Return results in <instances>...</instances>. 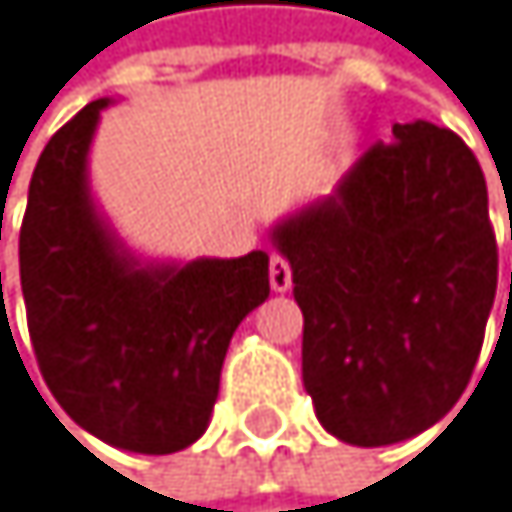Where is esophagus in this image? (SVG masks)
Segmentation results:
<instances>
[{
    "instance_id": "34e87169",
    "label": "esophagus",
    "mask_w": 512,
    "mask_h": 512,
    "mask_svg": "<svg viewBox=\"0 0 512 512\" xmlns=\"http://www.w3.org/2000/svg\"><path fill=\"white\" fill-rule=\"evenodd\" d=\"M270 288L276 294H285L291 288V267H288V261L282 258V254H273V258H270Z\"/></svg>"
}]
</instances>
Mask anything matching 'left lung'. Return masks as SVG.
I'll list each match as a JSON object with an SVG mask.
<instances>
[{
    "label": "left lung",
    "mask_w": 512,
    "mask_h": 512,
    "mask_svg": "<svg viewBox=\"0 0 512 512\" xmlns=\"http://www.w3.org/2000/svg\"><path fill=\"white\" fill-rule=\"evenodd\" d=\"M391 133L270 230L303 309L306 394L352 446L410 440L458 404L498 288L473 151L428 121Z\"/></svg>",
    "instance_id": "8db88e82"
}]
</instances>
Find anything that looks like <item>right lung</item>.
<instances>
[{"label": "right lung", "mask_w": 512, "mask_h": 512, "mask_svg": "<svg viewBox=\"0 0 512 512\" xmlns=\"http://www.w3.org/2000/svg\"><path fill=\"white\" fill-rule=\"evenodd\" d=\"M96 99L45 145L20 227V288L42 376L108 446L169 455L212 419L227 346L270 297V254L145 261L90 191Z\"/></svg>", "instance_id": "1"}]
</instances>
